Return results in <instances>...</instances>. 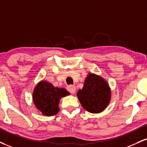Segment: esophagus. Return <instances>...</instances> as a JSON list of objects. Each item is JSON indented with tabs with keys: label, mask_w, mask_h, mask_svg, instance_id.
<instances>
[{
	"label": "esophagus",
	"mask_w": 147,
	"mask_h": 147,
	"mask_svg": "<svg viewBox=\"0 0 147 147\" xmlns=\"http://www.w3.org/2000/svg\"><path fill=\"white\" fill-rule=\"evenodd\" d=\"M67 89H68V90L70 92L71 94H74L75 92V90H76V88L75 86H72V85H70V86H68V87H67Z\"/></svg>",
	"instance_id": "esophagus-1"
}]
</instances>
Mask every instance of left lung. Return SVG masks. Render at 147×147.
Instances as JSON below:
<instances>
[{
    "label": "left lung",
    "mask_w": 147,
    "mask_h": 147,
    "mask_svg": "<svg viewBox=\"0 0 147 147\" xmlns=\"http://www.w3.org/2000/svg\"><path fill=\"white\" fill-rule=\"evenodd\" d=\"M109 85L100 76L89 74L85 80L84 88L77 92L80 103L88 112L94 114L101 112L110 100Z\"/></svg>",
    "instance_id": "8db88e82"
}]
</instances>
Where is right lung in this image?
I'll list each match as a JSON object with an SVG mask.
<instances>
[{
    "label": "right lung",
    "mask_w": 147,
    "mask_h": 147,
    "mask_svg": "<svg viewBox=\"0 0 147 147\" xmlns=\"http://www.w3.org/2000/svg\"><path fill=\"white\" fill-rule=\"evenodd\" d=\"M70 93L64 88H55L47 81H40L35 88L33 100L35 107L45 116H51L59 111V102L61 97Z\"/></svg>",
    "instance_id": "obj_1"
}]
</instances>
